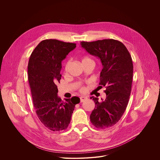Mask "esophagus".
Segmentation results:
<instances>
[{
	"label": "esophagus",
	"instance_id": "obj_1",
	"mask_svg": "<svg viewBox=\"0 0 160 160\" xmlns=\"http://www.w3.org/2000/svg\"><path fill=\"white\" fill-rule=\"evenodd\" d=\"M87 99V97H84V96H82L80 97V102H83L84 100H86Z\"/></svg>",
	"mask_w": 160,
	"mask_h": 160
}]
</instances>
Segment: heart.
Listing matches in <instances>:
<instances>
[{"instance_id": "b5f03b06", "label": "heart", "mask_w": 160, "mask_h": 160, "mask_svg": "<svg viewBox=\"0 0 160 160\" xmlns=\"http://www.w3.org/2000/svg\"><path fill=\"white\" fill-rule=\"evenodd\" d=\"M91 60V59H90V58H88V57H85V58H84L82 59V62L85 61V60ZM69 63V62H67V63L65 64V70H67V68H68V67ZM81 90L82 91H83L84 90V88H81Z\"/></svg>"}]
</instances>
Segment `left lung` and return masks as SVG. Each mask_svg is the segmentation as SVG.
<instances>
[{"label": "left lung", "instance_id": "8db88e82", "mask_svg": "<svg viewBox=\"0 0 160 160\" xmlns=\"http://www.w3.org/2000/svg\"><path fill=\"white\" fill-rule=\"evenodd\" d=\"M81 47L92 55L100 58L103 69L100 72V87L106 88V98L95 102L90 119L98 129L114 126L122 117L131 95L133 63L131 56L125 46L119 41L103 39L93 42H81Z\"/></svg>", "mask_w": 160, "mask_h": 160}]
</instances>
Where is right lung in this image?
Here are the masks:
<instances>
[{
    "instance_id": "right-lung-1",
    "label": "right lung",
    "mask_w": 160,
    "mask_h": 160,
    "mask_svg": "<svg viewBox=\"0 0 160 160\" xmlns=\"http://www.w3.org/2000/svg\"><path fill=\"white\" fill-rule=\"evenodd\" d=\"M74 43L57 39L41 41L32 52L28 66V81L36 113L41 122L52 131L66 129L71 121L78 97L63 102L58 95L62 62L76 48Z\"/></svg>"
}]
</instances>
